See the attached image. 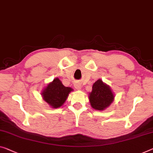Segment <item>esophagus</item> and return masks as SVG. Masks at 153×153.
<instances>
[{
    "label": "esophagus",
    "instance_id": "esophagus-1",
    "mask_svg": "<svg viewBox=\"0 0 153 153\" xmlns=\"http://www.w3.org/2000/svg\"><path fill=\"white\" fill-rule=\"evenodd\" d=\"M74 87H75V88L76 89V90H81V85L79 83H76V84H75L74 85Z\"/></svg>",
    "mask_w": 153,
    "mask_h": 153
}]
</instances>
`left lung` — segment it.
<instances>
[{
    "instance_id": "1",
    "label": "left lung",
    "mask_w": 153,
    "mask_h": 153,
    "mask_svg": "<svg viewBox=\"0 0 153 153\" xmlns=\"http://www.w3.org/2000/svg\"><path fill=\"white\" fill-rule=\"evenodd\" d=\"M115 94L109 85L101 79H98L93 84L92 90L89 94L91 107L95 110L104 111L114 102Z\"/></svg>"
}]
</instances>
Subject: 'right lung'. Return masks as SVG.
<instances>
[{
  "label": "right lung",
  "instance_id": "obj_1",
  "mask_svg": "<svg viewBox=\"0 0 153 153\" xmlns=\"http://www.w3.org/2000/svg\"><path fill=\"white\" fill-rule=\"evenodd\" d=\"M73 91L70 87H65L59 78H55L42 91L43 100L53 109L62 107L68 97L69 94Z\"/></svg>",
  "mask_w": 153,
  "mask_h": 153
}]
</instances>
